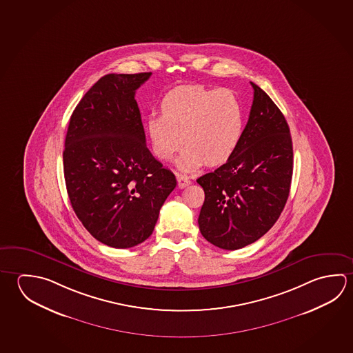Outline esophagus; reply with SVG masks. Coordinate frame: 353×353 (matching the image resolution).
I'll return each instance as SVG.
<instances>
[{
    "instance_id": "34e87169",
    "label": "esophagus",
    "mask_w": 353,
    "mask_h": 353,
    "mask_svg": "<svg viewBox=\"0 0 353 353\" xmlns=\"http://www.w3.org/2000/svg\"><path fill=\"white\" fill-rule=\"evenodd\" d=\"M177 182H179V188H185L187 185H191V179L185 174H177Z\"/></svg>"
}]
</instances>
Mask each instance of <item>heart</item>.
<instances>
[{
  "instance_id": "obj_1",
  "label": "heart",
  "mask_w": 353,
  "mask_h": 353,
  "mask_svg": "<svg viewBox=\"0 0 353 353\" xmlns=\"http://www.w3.org/2000/svg\"><path fill=\"white\" fill-rule=\"evenodd\" d=\"M146 129L152 150L170 160L187 145L177 165L191 171L204 162L216 166L234 154L244 130V109L230 89L182 85L162 100V114H151Z\"/></svg>"
}]
</instances>
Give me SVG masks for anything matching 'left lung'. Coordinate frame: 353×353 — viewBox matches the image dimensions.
I'll use <instances>...</instances> for the list:
<instances>
[{
    "instance_id": "8db88e82",
    "label": "left lung",
    "mask_w": 353,
    "mask_h": 353,
    "mask_svg": "<svg viewBox=\"0 0 353 353\" xmlns=\"http://www.w3.org/2000/svg\"><path fill=\"white\" fill-rule=\"evenodd\" d=\"M239 145L228 161L197 179L204 203L199 230L213 245L236 250L272 228L284 210L292 177V141L283 112L256 84Z\"/></svg>"
}]
</instances>
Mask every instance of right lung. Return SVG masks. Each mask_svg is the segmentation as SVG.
Wrapping results in <instances>:
<instances>
[{"mask_svg": "<svg viewBox=\"0 0 353 353\" xmlns=\"http://www.w3.org/2000/svg\"><path fill=\"white\" fill-rule=\"evenodd\" d=\"M150 77L104 75L69 120L63 152L69 199L88 232L109 247L146 241L177 185L146 146L135 93Z\"/></svg>", "mask_w": 353, "mask_h": 353, "instance_id": "obj_1", "label": "right lung"}]
</instances>
